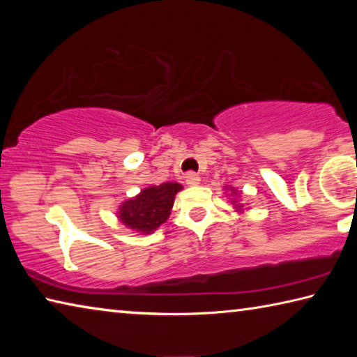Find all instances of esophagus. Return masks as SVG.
Masks as SVG:
<instances>
[{
    "mask_svg": "<svg viewBox=\"0 0 357 357\" xmlns=\"http://www.w3.org/2000/svg\"><path fill=\"white\" fill-rule=\"evenodd\" d=\"M200 176H198L197 173H193V172H190V173H187L185 174V183L189 184L190 187H195V185H198L200 184Z\"/></svg>",
    "mask_w": 357,
    "mask_h": 357,
    "instance_id": "esophagus-1",
    "label": "esophagus"
}]
</instances>
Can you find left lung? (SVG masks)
Listing matches in <instances>:
<instances>
[{
  "mask_svg": "<svg viewBox=\"0 0 357 357\" xmlns=\"http://www.w3.org/2000/svg\"><path fill=\"white\" fill-rule=\"evenodd\" d=\"M223 190L227 192V195L229 197V200H231L233 209L236 211L238 214H243L247 208L244 206V203H241V190H236L231 185H225V187H223Z\"/></svg>",
  "mask_w": 357,
  "mask_h": 357,
  "instance_id": "1",
  "label": "left lung"
}]
</instances>
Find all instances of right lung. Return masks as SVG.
<instances>
[{
  "instance_id": "obj_1",
  "label": "right lung",
  "mask_w": 357,
  "mask_h": 357,
  "mask_svg": "<svg viewBox=\"0 0 357 357\" xmlns=\"http://www.w3.org/2000/svg\"><path fill=\"white\" fill-rule=\"evenodd\" d=\"M183 190L178 183L149 185L118 206L116 217L124 227L140 234H151L170 217L174 197Z\"/></svg>"
}]
</instances>
